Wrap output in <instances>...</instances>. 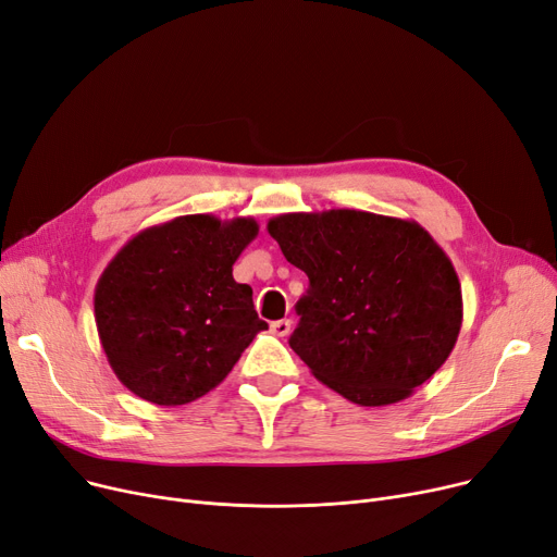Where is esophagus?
<instances>
[{"label": "esophagus", "mask_w": 557, "mask_h": 557, "mask_svg": "<svg viewBox=\"0 0 557 557\" xmlns=\"http://www.w3.org/2000/svg\"><path fill=\"white\" fill-rule=\"evenodd\" d=\"M271 332H273L275 336H286L288 332H292V321H288V319H282V321L271 323Z\"/></svg>", "instance_id": "obj_1"}]
</instances>
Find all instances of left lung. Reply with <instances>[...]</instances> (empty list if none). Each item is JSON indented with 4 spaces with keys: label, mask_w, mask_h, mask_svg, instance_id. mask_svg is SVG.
Here are the masks:
<instances>
[{
    "label": "left lung",
    "mask_w": 557,
    "mask_h": 557,
    "mask_svg": "<svg viewBox=\"0 0 557 557\" xmlns=\"http://www.w3.org/2000/svg\"><path fill=\"white\" fill-rule=\"evenodd\" d=\"M269 234L309 277L288 346L350 403H400L442 369L462 327L448 255L417 221L357 209L280 213Z\"/></svg>",
    "instance_id": "obj_1"
}]
</instances>
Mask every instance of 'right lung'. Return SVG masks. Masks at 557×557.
Here are the masks:
<instances>
[{
	"mask_svg": "<svg viewBox=\"0 0 557 557\" xmlns=\"http://www.w3.org/2000/svg\"><path fill=\"white\" fill-rule=\"evenodd\" d=\"M255 219L190 213L138 232L95 286V323L117 380L154 405H186L219 386L269 330L232 265Z\"/></svg>",
	"mask_w": 557,
	"mask_h": 557,
	"instance_id": "right-lung-1",
	"label": "right lung"
}]
</instances>
